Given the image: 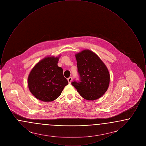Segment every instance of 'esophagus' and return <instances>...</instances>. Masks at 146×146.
<instances>
[{
	"label": "esophagus",
	"mask_w": 146,
	"mask_h": 146,
	"mask_svg": "<svg viewBox=\"0 0 146 146\" xmlns=\"http://www.w3.org/2000/svg\"><path fill=\"white\" fill-rule=\"evenodd\" d=\"M67 80H68V83H70L71 82H72V77H70V78H68L67 79Z\"/></svg>",
	"instance_id": "34e87169"
}]
</instances>
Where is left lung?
I'll return each instance as SVG.
<instances>
[{"label": "left lung", "mask_w": 146, "mask_h": 146, "mask_svg": "<svg viewBox=\"0 0 146 146\" xmlns=\"http://www.w3.org/2000/svg\"><path fill=\"white\" fill-rule=\"evenodd\" d=\"M79 80L71 84L81 96L95 100L104 95L108 89L110 76L107 67L94 52L86 50L76 55Z\"/></svg>", "instance_id": "obj_1"}]
</instances>
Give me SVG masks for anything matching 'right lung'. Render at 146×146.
Segmentation results:
<instances>
[{
	"label": "right lung",
	"mask_w": 146,
	"mask_h": 146,
	"mask_svg": "<svg viewBox=\"0 0 146 146\" xmlns=\"http://www.w3.org/2000/svg\"><path fill=\"white\" fill-rule=\"evenodd\" d=\"M58 57H48L38 63L28 78L31 92L44 102L56 100L68 82L63 76L62 68L57 66Z\"/></svg>",
	"instance_id": "add662e5"
}]
</instances>
